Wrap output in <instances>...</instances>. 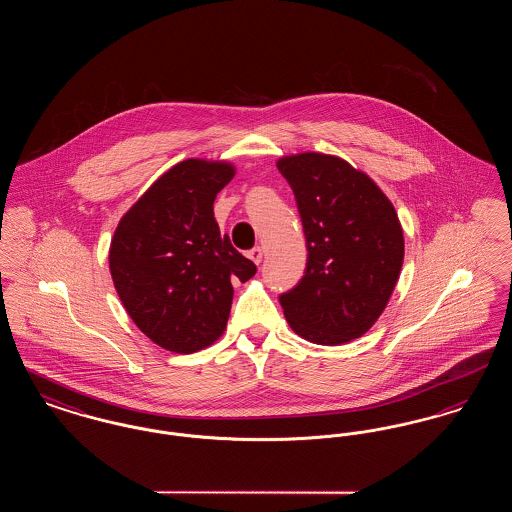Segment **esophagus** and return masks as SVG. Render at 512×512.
<instances>
[{
  "mask_svg": "<svg viewBox=\"0 0 512 512\" xmlns=\"http://www.w3.org/2000/svg\"><path fill=\"white\" fill-rule=\"evenodd\" d=\"M263 255H265V251H263V247H253L251 251H247V257L255 263V265H259L261 261H263Z\"/></svg>",
  "mask_w": 512,
  "mask_h": 512,
  "instance_id": "esophagus-1",
  "label": "esophagus"
}]
</instances>
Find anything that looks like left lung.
<instances>
[{
	"label": "left lung",
	"mask_w": 512,
	"mask_h": 512,
	"mask_svg": "<svg viewBox=\"0 0 512 512\" xmlns=\"http://www.w3.org/2000/svg\"><path fill=\"white\" fill-rule=\"evenodd\" d=\"M307 240V268L280 295L293 332L318 345L366 334L384 313L405 257L390 199L363 171L326 153L280 157Z\"/></svg>",
	"instance_id": "8db88e82"
}]
</instances>
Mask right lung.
Masks as SVG:
<instances>
[{
    "mask_svg": "<svg viewBox=\"0 0 512 512\" xmlns=\"http://www.w3.org/2000/svg\"><path fill=\"white\" fill-rule=\"evenodd\" d=\"M226 161L186 159L159 176L122 217L109 247L115 290L159 347L195 353L219 340L232 282L257 267L220 234L213 203L234 178Z\"/></svg>",
    "mask_w": 512,
    "mask_h": 512,
    "instance_id": "1",
    "label": "right lung"
}]
</instances>
